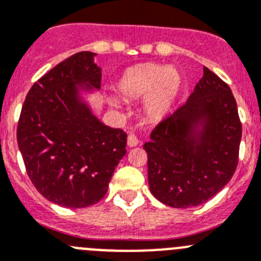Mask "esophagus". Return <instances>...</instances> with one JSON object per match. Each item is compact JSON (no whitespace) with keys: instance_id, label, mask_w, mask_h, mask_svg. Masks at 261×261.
<instances>
[{"instance_id":"1","label":"esophagus","mask_w":261,"mask_h":261,"mask_svg":"<svg viewBox=\"0 0 261 261\" xmlns=\"http://www.w3.org/2000/svg\"><path fill=\"white\" fill-rule=\"evenodd\" d=\"M138 144H139V139L136 138L134 134H128V136H127V145H128V147L133 148V147H136Z\"/></svg>"}]
</instances>
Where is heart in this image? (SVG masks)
<instances>
[{"label": "heart", "instance_id": "1", "mask_svg": "<svg viewBox=\"0 0 261 261\" xmlns=\"http://www.w3.org/2000/svg\"><path fill=\"white\" fill-rule=\"evenodd\" d=\"M180 74L174 67L158 63H139L122 73L117 91L123 100L138 101L144 99V116L150 122H160L171 109L180 87ZM112 107L118 106L116 99L109 100Z\"/></svg>", "mask_w": 261, "mask_h": 261}]
</instances>
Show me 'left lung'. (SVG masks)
<instances>
[{
    "label": "left lung",
    "mask_w": 261,
    "mask_h": 261,
    "mask_svg": "<svg viewBox=\"0 0 261 261\" xmlns=\"http://www.w3.org/2000/svg\"><path fill=\"white\" fill-rule=\"evenodd\" d=\"M242 125L229 86L208 68L184 106L161 121L145 143L153 196L175 208L204 203L238 165Z\"/></svg>",
    "instance_id": "obj_1"
}]
</instances>
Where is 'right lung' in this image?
Instances as JSON below:
<instances>
[{"mask_svg": "<svg viewBox=\"0 0 261 261\" xmlns=\"http://www.w3.org/2000/svg\"><path fill=\"white\" fill-rule=\"evenodd\" d=\"M96 54L77 53L29 90L19 117L18 145L38 192L63 207L97 203L126 154L127 135L100 122L81 91L100 89Z\"/></svg>", "mask_w": 261, "mask_h": 261, "instance_id": "obj_1", "label": "right lung"}]
</instances>
